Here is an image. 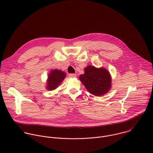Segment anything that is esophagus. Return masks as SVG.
Wrapping results in <instances>:
<instances>
[{
	"instance_id": "34e87169",
	"label": "esophagus",
	"mask_w": 153,
	"mask_h": 153,
	"mask_svg": "<svg viewBox=\"0 0 153 153\" xmlns=\"http://www.w3.org/2000/svg\"><path fill=\"white\" fill-rule=\"evenodd\" d=\"M76 76L77 75L76 74H70L69 75V77L71 78H75V77H76Z\"/></svg>"
}]
</instances>
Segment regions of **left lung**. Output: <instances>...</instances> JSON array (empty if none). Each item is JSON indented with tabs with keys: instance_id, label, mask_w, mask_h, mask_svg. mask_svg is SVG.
I'll list each match as a JSON object with an SVG mask.
<instances>
[{
	"instance_id": "1",
	"label": "left lung",
	"mask_w": 153,
	"mask_h": 153,
	"mask_svg": "<svg viewBox=\"0 0 153 153\" xmlns=\"http://www.w3.org/2000/svg\"><path fill=\"white\" fill-rule=\"evenodd\" d=\"M84 72L79 76V79L90 93L102 96L110 90L111 76L106 68L88 65L85 68Z\"/></svg>"
}]
</instances>
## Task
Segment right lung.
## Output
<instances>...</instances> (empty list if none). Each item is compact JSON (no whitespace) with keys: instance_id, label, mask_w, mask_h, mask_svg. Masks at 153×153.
Returning a JSON list of instances; mask_svg holds the SVG:
<instances>
[{"instance_id":"right-lung-1","label":"right lung","mask_w":153,"mask_h":153,"mask_svg":"<svg viewBox=\"0 0 153 153\" xmlns=\"http://www.w3.org/2000/svg\"><path fill=\"white\" fill-rule=\"evenodd\" d=\"M65 77H66V74L60 70L54 69L51 70L48 75L47 80V90L48 91L56 90L63 81Z\"/></svg>"}]
</instances>
